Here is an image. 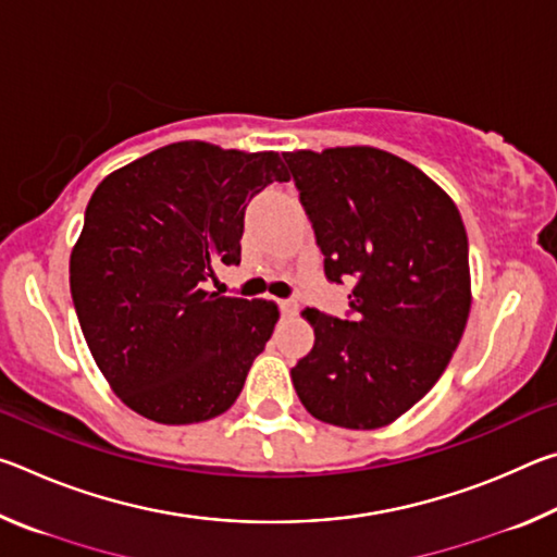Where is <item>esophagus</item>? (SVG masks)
Here are the masks:
<instances>
[{
    "instance_id": "esophagus-1",
    "label": "esophagus",
    "mask_w": 557,
    "mask_h": 557,
    "mask_svg": "<svg viewBox=\"0 0 557 557\" xmlns=\"http://www.w3.org/2000/svg\"><path fill=\"white\" fill-rule=\"evenodd\" d=\"M277 305L282 309V314H287V317L297 314V301L295 299H277Z\"/></svg>"
}]
</instances>
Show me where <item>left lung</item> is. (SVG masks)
<instances>
[{
	"mask_svg": "<svg viewBox=\"0 0 557 557\" xmlns=\"http://www.w3.org/2000/svg\"><path fill=\"white\" fill-rule=\"evenodd\" d=\"M329 282H354L351 317L305 309L314 346L292 383L317 420L391 425L440 381L465 334L469 243L455 201L375 147L285 152Z\"/></svg>",
	"mask_w": 557,
	"mask_h": 557,
	"instance_id": "left-lung-1",
	"label": "left lung"
}]
</instances>
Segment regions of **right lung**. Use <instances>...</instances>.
Masks as SVG:
<instances>
[{
  "label": "right lung",
  "instance_id": "add662e5",
  "mask_svg": "<svg viewBox=\"0 0 557 557\" xmlns=\"http://www.w3.org/2000/svg\"><path fill=\"white\" fill-rule=\"evenodd\" d=\"M272 182H287L277 152L176 143L90 196L71 252L75 314L110 388L143 418L191 425L240 395L277 305L206 285L240 262L245 209Z\"/></svg>",
  "mask_w": 557,
  "mask_h": 557
}]
</instances>
